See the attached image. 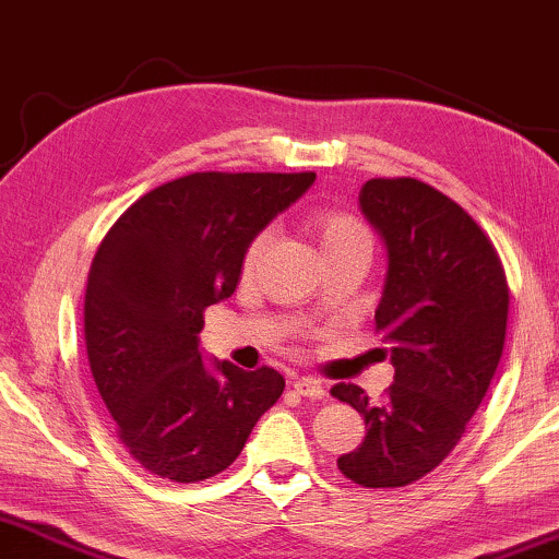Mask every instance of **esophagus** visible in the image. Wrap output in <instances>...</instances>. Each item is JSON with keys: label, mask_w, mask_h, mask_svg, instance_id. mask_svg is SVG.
<instances>
[{"label": "esophagus", "mask_w": 559, "mask_h": 559, "mask_svg": "<svg viewBox=\"0 0 559 559\" xmlns=\"http://www.w3.org/2000/svg\"><path fill=\"white\" fill-rule=\"evenodd\" d=\"M296 393H301V396L307 399H324V385L314 381V378H296V381L292 383Z\"/></svg>", "instance_id": "1"}]
</instances>
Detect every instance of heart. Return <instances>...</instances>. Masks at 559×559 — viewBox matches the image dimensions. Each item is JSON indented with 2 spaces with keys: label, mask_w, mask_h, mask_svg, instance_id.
Returning <instances> with one entry per match:
<instances>
[{
  "label": "heart",
  "mask_w": 559,
  "mask_h": 559,
  "mask_svg": "<svg viewBox=\"0 0 559 559\" xmlns=\"http://www.w3.org/2000/svg\"><path fill=\"white\" fill-rule=\"evenodd\" d=\"M311 227H314L322 255H326V252L347 250V248H370V233L366 229V225L347 212H340V210L317 212L314 217H311ZM265 242H267V233H260L252 237L248 250H245L242 255L245 273H252V267H255Z\"/></svg>",
  "instance_id": "1"
}]
</instances>
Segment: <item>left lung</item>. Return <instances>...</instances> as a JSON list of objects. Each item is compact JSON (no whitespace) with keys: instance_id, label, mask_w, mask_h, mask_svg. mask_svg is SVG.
<instances>
[{"instance_id":"8db88e82","label":"left lung","mask_w":559,"mask_h":559,"mask_svg":"<svg viewBox=\"0 0 559 559\" xmlns=\"http://www.w3.org/2000/svg\"><path fill=\"white\" fill-rule=\"evenodd\" d=\"M360 210L381 233L389 271L376 330L396 368L381 404L355 383L332 396L366 419V440L337 460L362 488H404L455 450L506 342L501 258L463 206L416 178H370Z\"/></svg>"}]
</instances>
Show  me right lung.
I'll return each mask as SVG.
<instances>
[{"instance_id":"obj_1","label":"right lung","mask_w":559,"mask_h":559,"mask_svg":"<svg viewBox=\"0 0 559 559\" xmlns=\"http://www.w3.org/2000/svg\"><path fill=\"white\" fill-rule=\"evenodd\" d=\"M317 174H191L140 197L96 250L88 366L119 442L145 471L199 483L229 467L284 393L273 368H206L204 309L235 294L242 255Z\"/></svg>"}]
</instances>
